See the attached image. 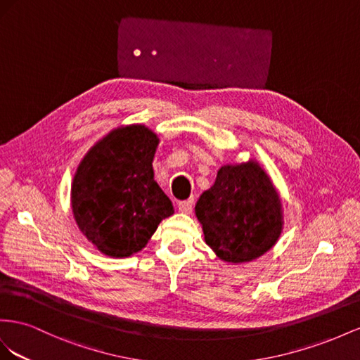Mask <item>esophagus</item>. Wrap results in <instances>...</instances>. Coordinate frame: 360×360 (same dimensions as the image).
I'll return each mask as SVG.
<instances>
[{
	"label": "esophagus",
	"mask_w": 360,
	"mask_h": 360,
	"mask_svg": "<svg viewBox=\"0 0 360 360\" xmlns=\"http://www.w3.org/2000/svg\"><path fill=\"white\" fill-rule=\"evenodd\" d=\"M178 210L184 214H190L193 211V199L178 202Z\"/></svg>",
	"instance_id": "1"
}]
</instances>
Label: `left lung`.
<instances>
[{
    "mask_svg": "<svg viewBox=\"0 0 360 360\" xmlns=\"http://www.w3.org/2000/svg\"><path fill=\"white\" fill-rule=\"evenodd\" d=\"M194 212L205 243L229 264L258 259L274 248L283 229L281 196L256 160L221 166Z\"/></svg>",
    "mask_w": 360,
    "mask_h": 360,
    "instance_id": "8db88e82",
    "label": "left lung"
}]
</instances>
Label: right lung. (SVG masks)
<instances>
[{"label": "right lung", "mask_w": 360, "mask_h": 360, "mask_svg": "<svg viewBox=\"0 0 360 360\" xmlns=\"http://www.w3.org/2000/svg\"><path fill=\"white\" fill-rule=\"evenodd\" d=\"M158 136L145 125L117 127L78 164L70 205L78 229L110 258L146 248L162 219L174 212L153 179Z\"/></svg>", "instance_id": "1"}]
</instances>
